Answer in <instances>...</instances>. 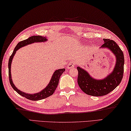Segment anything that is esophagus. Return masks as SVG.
<instances>
[{
	"instance_id": "esophagus-1",
	"label": "esophagus",
	"mask_w": 131,
	"mask_h": 131,
	"mask_svg": "<svg viewBox=\"0 0 131 131\" xmlns=\"http://www.w3.org/2000/svg\"><path fill=\"white\" fill-rule=\"evenodd\" d=\"M74 66H75V62H74V61L70 62V63H68V64H67V68L68 70H70V69H71V68L74 67Z\"/></svg>"
}]
</instances>
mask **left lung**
<instances>
[{
	"label": "left lung",
	"instance_id": "left-lung-1",
	"mask_svg": "<svg viewBox=\"0 0 131 131\" xmlns=\"http://www.w3.org/2000/svg\"><path fill=\"white\" fill-rule=\"evenodd\" d=\"M104 43L101 48H107L115 55L116 62L112 72L102 79H95L86 70L78 67V83L79 88L88 95L99 97L109 94L117 87L121 82L124 74V57L123 52L115 41L104 39Z\"/></svg>",
	"mask_w": 131,
	"mask_h": 131
}]
</instances>
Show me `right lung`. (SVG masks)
Listing matches in <instances>:
<instances>
[{"mask_svg":"<svg viewBox=\"0 0 131 131\" xmlns=\"http://www.w3.org/2000/svg\"><path fill=\"white\" fill-rule=\"evenodd\" d=\"M47 39L45 37H42L41 36H31L30 37L28 38L26 40H23L20 41L18 43L16 46L15 48L14 49V51L13 52L12 54L10 56V59H9L8 61V77H9V81H10V84L11 87L13 88L14 90L19 94V95L23 96L24 97H25L27 99L31 100V101H38L41 100L42 99H45V98H47L49 96L52 95L54 91L56 90V89L58 86L59 78L61 74L65 71V68H62V69H59L57 70L54 71V72L53 74L52 78L50 79L49 84L48 86L46 87L45 89H43L42 91L40 92H38L37 93L35 94H27L25 93L24 92H22L19 89H18L16 88L14 84L13 83L12 78H11V62H12V60L13 59L14 56L16 52L21 47H25L27 45L31 44V43L34 42H45L47 41Z\"/></svg>","mask_w":131,"mask_h":131,"instance_id":"obj_1","label":"right lung"}]
</instances>
